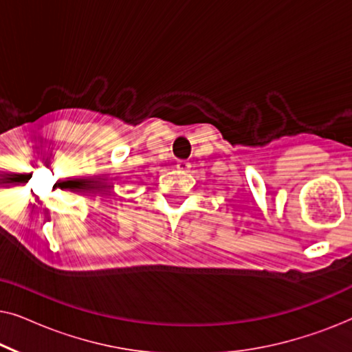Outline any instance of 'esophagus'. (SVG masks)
Returning <instances> with one entry per match:
<instances>
[{"label": "esophagus", "instance_id": "34e87169", "mask_svg": "<svg viewBox=\"0 0 352 352\" xmlns=\"http://www.w3.org/2000/svg\"><path fill=\"white\" fill-rule=\"evenodd\" d=\"M176 168H177V170H179V171L186 173V171L189 170V168H190V163L187 162V160H179V162L176 163Z\"/></svg>", "mask_w": 352, "mask_h": 352}]
</instances>
